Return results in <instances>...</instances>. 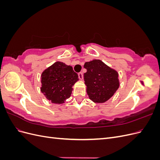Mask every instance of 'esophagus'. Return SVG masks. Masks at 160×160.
Returning a JSON list of instances; mask_svg holds the SVG:
<instances>
[{
  "mask_svg": "<svg viewBox=\"0 0 160 160\" xmlns=\"http://www.w3.org/2000/svg\"><path fill=\"white\" fill-rule=\"evenodd\" d=\"M78 76H79V78L81 79V80H82L83 79V73H82L81 72H79L78 73Z\"/></svg>",
  "mask_w": 160,
  "mask_h": 160,
  "instance_id": "1",
  "label": "esophagus"
}]
</instances>
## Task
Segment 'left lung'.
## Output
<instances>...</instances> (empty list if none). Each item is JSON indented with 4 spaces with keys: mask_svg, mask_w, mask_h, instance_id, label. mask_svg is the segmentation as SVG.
I'll list each match as a JSON object with an SVG mask.
<instances>
[{
    "mask_svg": "<svg viewBox=\"0 0 160 160\" xmlns=\"http://www.w3.org/2000/svg\"><path fill=\"white\" fill-rule=\"evenodd\" d=\"M87 93L95 103H104L112 97L119 87L117 71L99 59H93L84 64Z\"/></svg>",
    "mask_w": 160,
    "mask_h": 160,
    "instance_id": "left-lung-1",
    "label": "left lung"
}]
</instances>
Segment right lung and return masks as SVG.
I'll use <instances>...</instances> for the list:
<instances>
[{"mask_svg": "<svg viewBox=\"0 0 160 160\" xmlns=\"http://www.w3.org/2000/svg\"><path fill=\"white\" fill-rule=\"evenodd\" d=\"M41 91L53 103L61 104L70 98L72 88L79 80L72 67L60 61L47 68L42 72Z\"/></svg>", "mask_w": 160, "mask_h": 160, "instance_id": "add662e5", "label": "right lung"}]
</instances>
